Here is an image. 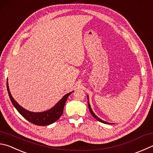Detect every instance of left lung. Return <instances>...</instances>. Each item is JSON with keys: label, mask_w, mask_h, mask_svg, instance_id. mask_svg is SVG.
Instances as JSON below:
<instances>
[{"label": "left lung", "mask_w": 153, "mask_h": 153, "mask_svg": "<svg viewBox=\"0 0 153 153\" xmlns=\"http://www.w3.org/2000/svg\"><path fill=\"white\" fill-rule=\"evenodd\" d=\"M88 108H89V111H90V112H91V114L93 115V117H94L95 119H96L97 120H99V121H100V122H101V123H105V124H110L109 123H106V122H105V121H104V120H102L101 119H100L99 117H97L96 115H95V114L93 112V111H92V109H91V105H90V104H89V102H88Z\"/></svg>", "instance_id": "left-lung-1"}]
</instances>
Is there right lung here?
Returning a JSON list of instances; mask_svg holds the SVG:
<instances>
[{"mask_svg": "<svg viewBox=\"0 0 153 153\" xmlns=\"http://www.w3.org/2000/svg\"><path fill=\"white\" fill-rule=\"evenodd\" d=\"M7 87L8 93V95H9L11 102H12L13 105H14V107L16 108V110L19 111V113L21 114L25 119L28 120V121L30 122L31 123L34 124V125L38 126L48 125L56 121V120L62 116L63 109H64V106L66 101H67V98L68 97L69 95L73 93V92H71V93H69L67 94H65V96L62 97V99L60 100L54 107L50 109V110L42 112H33L25 110V108L21 107V106L14 100L12 95H11L9 91L8 82H7Z\"/></svg>", "mask_w": 153, "mask_h": 153, "instance_id": "obj_1", "label": "right lung"}]
</instances>
